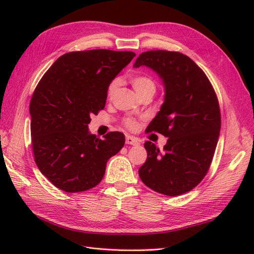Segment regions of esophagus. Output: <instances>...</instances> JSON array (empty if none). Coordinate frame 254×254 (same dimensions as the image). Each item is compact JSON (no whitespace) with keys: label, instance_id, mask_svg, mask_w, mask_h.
<instances>
[{"label":"esophagus","instance_id":"34e87169","mask_svg":"<svg viewBox=\"0 0 254 254\" xmlns=\"http://www.w3.org/2000/svg\"><path fill=\"white\" fill-rule=\"evenodd\" d=\"M126 143L129 144V145H134V146L140 145V143H139V141H137L136 137L131 136V135H126Z\"/></svg>","mask_w":254,"mask_h":254}]
</instances>
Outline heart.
Listing matches in <instances>:
<instances>
[{"label": "heart", "mask_w": 254, "mask_h": 254, "mask_svg": "<svg viewBox=\"0 0 254 254\" xmlns=\"http://www.w3.org/2000/svg\"><path fill=\"white\" fill-rule=\"evenodd\" d=\"M131 82L134 90L136 91V93L139 94V96H142L146 93H155L156 84L150 77H148V76L136 75L134 77H132ZM119 86H120V81L118 79L112 80L109 84L108 90H107V96L109 98L112 97L113 94L115 93V91H117V89L119 88ZM126 125L129 128H134L136 126V122L132 119H128L126 121Z\"/></svg>", "instance_id": "b5f03b06"}]
</instances>
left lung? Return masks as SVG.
Returning <instances> with one entry per match:
<instances>
[{
    "label": "left lung",
    "mask_w": 254,
    "mask_h": 254,
    "mask_svg": "<svg viewBox=\"0 0 254 254\" xmlns=\"http://www.w3.org/2000/svg\"><path fill=\"white\" fill-rule=\"evenodd\" d=\"M147 66L164 86V103L146 131L168 137L162 153L147 141L146 162L139 176L145 186L167 196H178L199 184L211 165L220 131L216 94L203 71L178 52L148 51L134 67Z\"/></svg>",
    "instance_id": "left-lung-1"
}]
</instances>
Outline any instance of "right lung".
<instances>
[{
	"label": "right lung",
	"mask_w": 254,
	"mask_h": 254,
	"mask_svg": "<svg viewBox=\"0 0 254 254\" xmlns=\"http://www.w3.org/2000/svg\"><path fill=\"white\" fill-rule=\"evenodd\" d=\"M134 56L110 50L67 53L38 83L29 105L33 151L38 168L56 188L77 193L96 187L107 161L124 146L122 132L101 140L88 125L105 108L110 82Z\"/></svg>",
	"instance_id": "add662e5"
}]
</instances>
